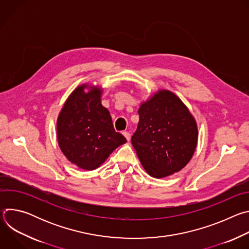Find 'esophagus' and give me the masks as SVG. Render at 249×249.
<instances>
[{"instance_id": "34e87169", "label": "esophagus", "mask_w": 249, "mask_h": 249, "mask_svg": "<svg viewBox=\"0 0 249 249\" xmlns=\"http://www.w3.org/2000/svg\"><path fill=\"white\" fill-rule=\"evenodd\" d=\"M122 134H123L124 137L127 139V141H130V139H131V134H130L129 132H126V131H125V132H123Z\"/></svg>"}]
</instances>
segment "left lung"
<instances>
[{"mask_svg": "<svg viewBox=\"0 0 249 249\" xmlns=\"http://www.w3.org/2000/svg\"><path fill=\"white\" fill-rule=\"evenodd\" d=\"M138 114L131 141L148 174L162 178L181 170L198 142L197 123L187 106L170 90L160 89L141 103Z\"/></svg>", "mask_w": 249, "mask_h": 249, "instance_id": "8db88e82", "label": "left lung"}]
</instances>
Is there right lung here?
<instances>
[{"instance_id":"right-lung-1","label":"right lung","mask_w":249,"mask_h":249,"mask_svg":"<svg viewBox=\"0 0 249 249\" xmlns=\"http://www.w3.org/2000/svg\"><path fill=\"white\" fill-rule=\"evenodd\" d=\"M101 94L102 89L96 86H79L65 101L57 119V140L62 153L85 170L99 167L127 142L115 132L109 111L101 104Z\"/></svg>"}]
</instances>
